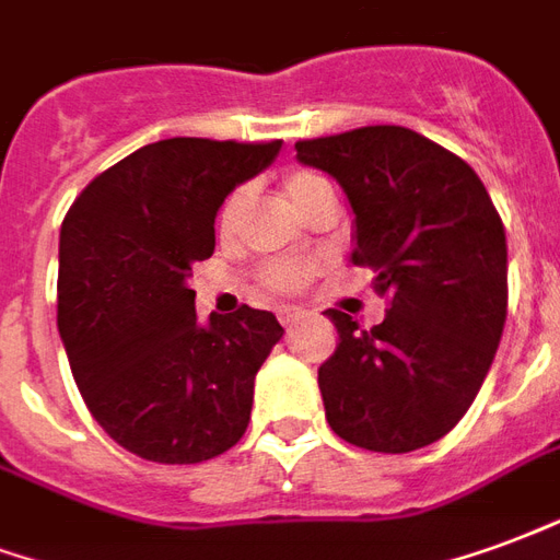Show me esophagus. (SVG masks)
<instances>
[{
    "label": "esophagus",
    "instance_id": "34e87169",
    "mask_svg": "<svg viewBox=\"0 0 560 560\" xmlns=\"http://www.w3.org/2000/svg\"><path fill=\"white\" fill-rule=\"evenodd\" d=\"M305 317H308L305 308H281L279 312V320L284 323V326H296V323H302Z\"/></svg>",
    "mask_w": 560,
    "mask_h": 560
}]
</instances>
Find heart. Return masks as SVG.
I'll use <instances>...</instances> for the list:
<instances>
[{
  "instance_id": "b5f03b06",
  "label": "heart",
  "mask_w": 560,
  "mask_h": 560,
  "mask_svg": "<svg viewBox=\"0 0 560 560\" xmlns=\"http://www.w3.org/2000/svg\"><path fill=\"white\" fill-rule=\"evenodd\" d=\"M281 192H284V201H288L293 210H300V213L305 207H312L317 198L332 196L329 184H326L320 175H314V172H293V175H288L284 177ZM243 205H246V196H243V192H234V196L228 198L225 207H222V217H219L222 228H231L237 222V217L243 213ZM300 281V267H272L267 272V284L272 291H288V288H296Z\"/></svg>"
}]
</instances>
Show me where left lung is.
Masks as SVG:
<instances>
[{"instance_id": "1", "label": "left lung", "mask_w": 560, "mask_h": 560, "mask_svg": "<svg viewBox=\"0 0 560 560\" xmlns=\"http://www.w3.org/2000/svg\"><path fill=\"white\" fill-rule=\"evenodd\" d=\"M296 160L341 186L353 213L350 264L371 267L388 314L338 329L320 364L329 428L383 454L424 448L466 416L499 350L508 317V243L480 177L407 127L296 142Z\"/></svg>"}]
</instances>
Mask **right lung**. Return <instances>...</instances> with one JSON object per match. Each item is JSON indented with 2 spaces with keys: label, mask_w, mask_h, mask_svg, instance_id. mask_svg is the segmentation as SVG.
<instances>
[{
  "label": "right lung",
  "mask_w": 560,
  "mask_h": 560,
  "mask_svg": "<svg viewBox=\"0 0 560 560\" xmlns=\"http://www.w3.org/2000/svg\"><path fill=\"white\" fill-rule=\"evenodd\" d=\"M281 142L163 139L91 180L61 222L59 335L94 421L121 448L186 466L246 433L272 312L196 317L192 267L217 248L225 198Z\"/></svg>",
  "instance_id": "right-lung-1"
}]
</instances>
